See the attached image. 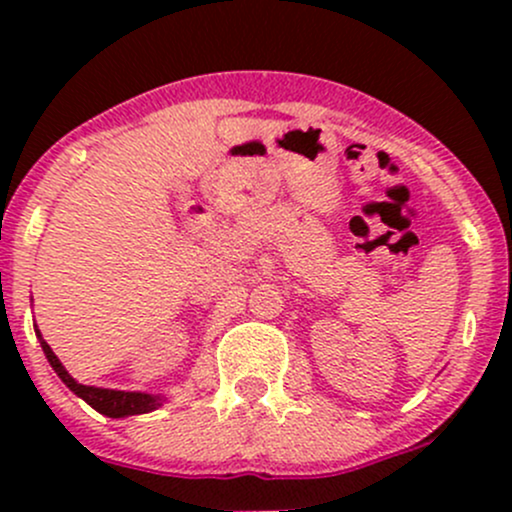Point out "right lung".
Instances as JSON below:
<instances>
[{
	"instance_id": "1",
	"label": "right lung",
	"mask_w": 512,
	"mask_h": 512,
	"mask_svg": "<svg viewBox=\"0 0 512 512\" xmlns=\"http://www.w3.org/2000/svg\"><path fill=\"white\" fill-rule=\"evenodd\" d=\"M40 346H43L45 356H48L52 370L62 378V383L79 395L84 402L91 404L93 409L101 411L105 416H113V419H120V416H134V414H146V411H154L163 404V399L158 395H146V392H122V390H105V387H91V385H81L76 383L72 375L67 373V368L62 366L60 358L55 356V351L50 349V344L40 337Z\"/></svg>"
}]
</instances>
